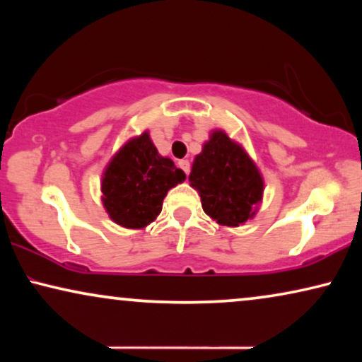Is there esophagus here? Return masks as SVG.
I'll use <instances>...</instances> for the list:
<instances>
[{
    "label": "esophagus",
    "mask_w": 362,
    "mask_h": 362,
    "mask_svg": "<svg viewBox=\"0 0 362 362\" xmlns=\"http://www.w3.org/2000/svg\"><path fill=\"white\" fill-rule=\"evenodd\" d=\"M177 166H180L181 170L186 173V175H189V171H191V163L189 161H187V160H180V161H177Z\"/></svg>",
    "instance_id": "34e87169"
}]
</instances>
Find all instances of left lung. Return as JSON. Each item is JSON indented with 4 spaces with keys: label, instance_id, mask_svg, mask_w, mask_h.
<instances>
[{
    "label": "left lung",
    "instance_id": "8db88e82",
    "mask_svg": "<svg viewBox=\"0 0 362 362\" xmlns=\"http://www.w3.org/2000/svg\"><path fill=\"white\" fill-rule=\"evenodd\" d=\"M191 186L202 209L217 224L237 227L255 216L264 194V180L244 148L216 130L194 158Z\"/></svg>",
    "mask_w": 362,
    "mask_h": 362
}]
</instances>
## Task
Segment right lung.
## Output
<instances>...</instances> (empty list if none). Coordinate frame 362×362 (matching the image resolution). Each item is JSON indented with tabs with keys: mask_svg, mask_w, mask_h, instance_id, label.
Instances as JSON below:
<instances>
[{
	"mask_svg": "<svg viewBox=\"0 0 362 362\" xmlns=\"http://www.w3.org/2000/svg\"><path fill=\"white\" fill-rule=\"evenodd\" d=\"M185 180V171L161 156L145 132L108 163L102 177L103 207L118 226L141 229L160 214L168 191Z\"/></svg>",
	"mask_w": 362,
	"mask_h": 362,
	"instance_id": "obj_1",
	"label": "right lung"
}]
</instances>
